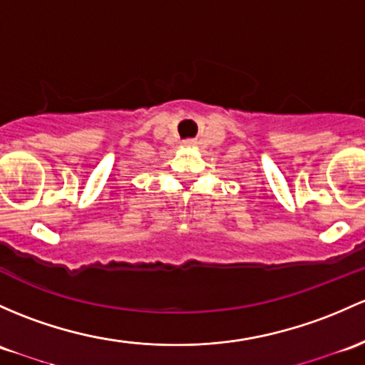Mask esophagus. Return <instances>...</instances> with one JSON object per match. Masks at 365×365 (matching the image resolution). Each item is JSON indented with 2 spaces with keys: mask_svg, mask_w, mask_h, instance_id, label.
<instances>
[{
  "mask_svg": "<svg viewBox=\"0 0 365 365\" xmlns=\"http://www.w3.org/2000/svg\"><path fill=\"white\" fill-rule=\"evenodd\" d=\"M183 145H185V147H192V145H194V141H192V140H187L185 143H183Z\"/></svg>",
  "mask_w": 365,
  "mask_h": 365,
  "instance_id": "34e87169",
  "label": "esophagus"
}]
</instances>
